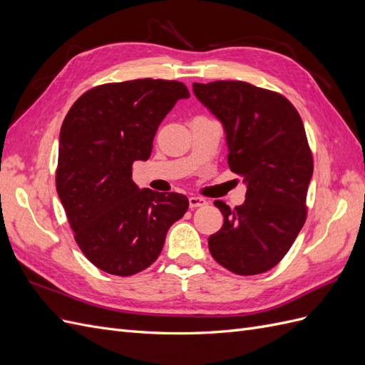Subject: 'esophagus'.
I'll return each mask as SVG.
<instances>
[{"label": "esophagus", "instance_id": "obj_1", "mask_svg": "<svg viewBox=\"0 0 365 365\" xmlns=\"http://www.w3.org/2000/svg\"><path fill=\"white\" fill-rule=\"evenodd\" d=\"M189 205H190V208L204 207V205H207V201L204 200V197H200V196H190L189 197Z\"/></svg>", "mask_w": 365, "mask_h": 365}]
</instances>
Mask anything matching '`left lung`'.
I'll use <instances>...</instances> for the list:
<instances>
[{"label":"left lung","instance_id":"left-lung-1","mask_svg":"<svg viewBox=\"0 0 365 365\" xmlns=\"http://www.w3.org/2000/svg\"><path fill=\"white\" fill-rule=\"evenodd\" d=\"M193 94L222 123L228 165L247 185L235 210L215 201L224 225L208 237V250L235 274L269 271L306 219L314 163L302 117L288 98L240 81L193 83Z\"/></svg>","mask_w":365,"mask_h":365}]
</instances>
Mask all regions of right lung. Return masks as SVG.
<instances>
[{
	"label": "right lung",
	"mask_w": 365,
	"mask_h": 365,
	"mask_svg": "<svg viewBox=\"0 0 365 365\" xmlns=\"http://www.w3.org/2000/svg\"><path fill=\"white\" fill-rule=\"evenodd\" d=\"M189 97L176 81L106 83L82 94L65 117L56 190L77 245L98 269L121 277L146 269L189 208L184 195L132 181V164L150 157L163 118Z\"/></svg>",
	"instance_id": "add662e5"
}]
</instances>
